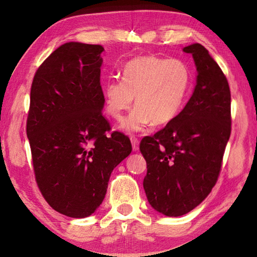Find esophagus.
<instances>
[{
	"label": "esophagus",
	"instance_id": "obj_1",
	"mask_svg": "<svg viewBox=\"0 0 257 257\" xmlns=\"http://www.w3.org/2000/svg\"><path fill=\"white\" fill-rule=\"evenodd\" d=\"M130 141H132V145H133V150L136 152L139 150V141L136 136H130Z\"/></svg>",
	"mask_w": 257,
	"mask_h": 257
}]
</instances>
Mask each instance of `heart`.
I'll list each match as a JSON object with an SVG mask.
<instances>
[{"mask_svg":"<svg viewBox=\"0 0 257 257\" xmlns=\"http://www.w3.org/2000/svg\"><path fill=\"white\" fill-rule=\"evenodd\" d=\"M191 84V72L184 61L146 55L132 59L122 70V80L104 87L106 112L121 120L136 97V108L122 122L128 132H141L151 122L167 124L181 110Z\"/></svg>","mask_w":257,"mask_h":257,"instance_id":"b5f03b06","label":"heart"}]
</instances>
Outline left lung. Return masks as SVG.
<instances>
[{
	"mask_svg": "<svg viewBox=\"0 0 257 257\" xmlns=\"http://www.w3.org/2000/svg\"><path fill=\"white\" fill-rule=\"evenodd\" d=\"M184 52L193 55L197 68L194 93L175 119L139 144L147 165V201L167 216L186 214L211 193L231 134L227 77L203 45Z\"/></svg>",
	"mask_w": 257,
	"mask_h": 257,
	"instance_id": "8db88e82",
	"label": "left lung"
}]
</instances>
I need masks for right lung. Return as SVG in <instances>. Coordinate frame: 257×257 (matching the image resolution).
Here are the masks:
<instances>
[{"mask_svg":"<svg viewBox=\"0 0 257 257\" xmlns=\"http://www.w3.org/2000/svg\"><path fill=\"white\" fill-rule=\"evenodd\" d=\"M102 45L70 42L35 73L26 132L35 173L49 205L89 216L105 197L111 173L132 153L124 134L103 115Z\"/></svg>","mask_w":257,"mask_h":257,"instance_id":"1","label":"right lung"}]
</instances>
